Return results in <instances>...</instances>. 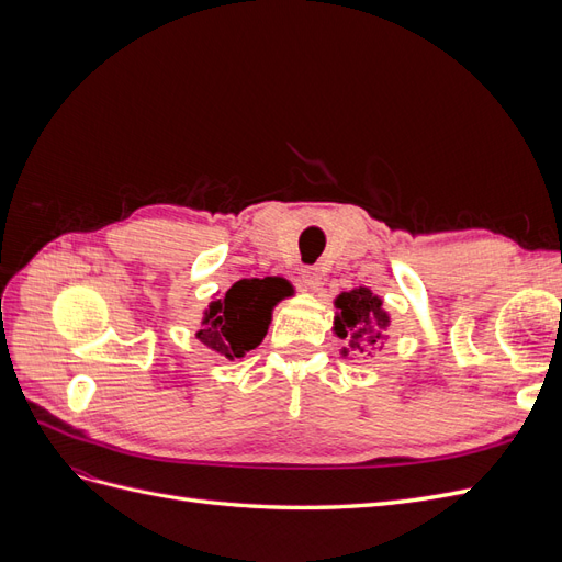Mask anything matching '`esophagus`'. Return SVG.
Returning a JSON list of instances; mask_svg holds the SVG:
<instances>
[{
	"label": "esophagus",
	"mask_w": 562,
	"mask_h": 562,
	"mask_svg": "<svg viewBox=\"0 0 562 562\" xmlns=\"http://www.w3.org/2000/svg\"><path fill=\"white\" fill-rule=\"evenodd\" d=\"M300 279H302V283H304V288H307V291H316V288L321 285V269H316V267L302 269Z\"/></svg>",
	"instance_id": "1"
}]
</instances>
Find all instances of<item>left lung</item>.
<instances>
[{"label": "left lung", "instance_id": "obj_1", "mask_svg": "<svg viewBox=\"0 0 562 562\" xmlns=\"http://www.w3.org/2000/svg\"><path fill=\"white\" fill-rule=\"evenodd\" d=\"M335 335L339 339H349V349L370 356L378 349V342L389 328V314L382 307V300L372 295L370 288H353L349 293L337 295L335 300ZM345 349V353H349Z\"/></svg>", "mask_w": 562, "mask_h": 562}]
</instances>
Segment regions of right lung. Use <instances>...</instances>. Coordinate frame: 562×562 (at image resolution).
Here are the masks:
<instances>
[{
	"mask_svg": "<svg viewBox=\"0 0 562 562\" xmlns=\"http://www.w3.org/2000/svg\"><path fill=\"white\" fill-rule=\"evenodd\" d=\"M293 293L291 283L279 277L236 281L223 300L209 304L199 342L234 361L258 347L269 328L271 310Z\"/></svg>",
	"mask_w": 562,
	"mask_h": 562,
	"instance_id": "1",
	"label": "right lung"
}]
</instances>
